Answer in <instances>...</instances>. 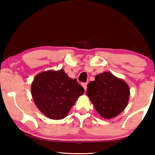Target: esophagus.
<instances>
[{
  "mask_svg": "<svg viewBox=\"0 0 155 155\" xmlns=\"http://www.w3.org/2000/svg\"><path fill=\"white\" fill-rule=\"evenodd\" d=\"M82 87H83L84 91H86V90H87V83H85V82H83V83L82 84Z\"/></svg>",
  "mask_w": 155,
  "mask_h": 155,
  "instance_id": "1",
  "label": "esophagus"
}]
</instances>
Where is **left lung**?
<instances>
[{"label":"left lung","mask_w":155,"mask_h":155,"mask_svg":"<svg viewBox=\"0 0 155 155\" xmlns=\"http://www.w3.org/2000/svg\"><path fill=\"white\" fill-rule=\"evenodd\" d=\"M87 94L101 117H116L128 104L130 90L124 80L108 72L99 74L87 85Z\"/></svg>","instance_id":"8db88e82"}]
</instances>
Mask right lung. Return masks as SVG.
<instances>
[{"mask_svg":"<svg viewBox=\"0 0 155 155\" xmlns=\"http://www.w3.org/2000/svg\"><path fill=\"white\" fill-rule=\"evenodd\" d=\"M84 92L77 80L70 78L63 69L41 72L34 78L31 87L36 106L42 114L54 120L66 117Z\"/></svg>","mask_w":155,"mask_h":155,"instance_id":"add662e5","label":"right lung"}]
</instances>
